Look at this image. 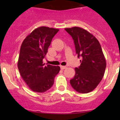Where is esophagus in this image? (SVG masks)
<instances>
[{"mask_svg":"<svg viewBox=\"0 0 120 120\" xmlns=\"http://www.w3.org/2000/svg\"><path fill=\"white\" fill-rule=\"evenodd\" d=\"M60 67H61V69L64 70V69H65V68H66L67 67L66 66H63V65H61V66H60Z\"/></svg>","mask_w":120,"mask_h":120,"instance_id":"esophagus-1","label":"esophagus"}]
</instances>
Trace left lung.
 Returning <instances> with one entry per match:
<instances>
[{"instance_id":"1","label":"left lung","mask_w":120,"mask_h":120,"mask_svg":"<svg viewBox=\"0 0 120 120\" xmlns=\"http://www.w3.org/2000/svg\"><path fill=\"white\" fill-rule=\"evenodd\" d=\"M72 37L80 65L75 68V75L70 80L74 90L80 93H88L102 80L106 62L97 39L86 30L79 27L65 28Z\"/></svg>"}]
</instances>
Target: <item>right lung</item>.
Segmentation results:
<instances>
[{"mask_svg": "<svg viewBox=\"0 0 120 120\" xmlns=\"http://www.w3.org/2000/svg\"><path fill=\"white\" fill-rule=\"evenodd\" d=\"M58 31V29L41 26L33 30L22 43L18 68L23 80L33 91L44 93L49 90L60 70L59 66H44L43 62L52 38Z\"/></svg>", "mask_w": 120, "mask_h": 120, "instance_id": "1", "label": "right lung"}]
</instances>
